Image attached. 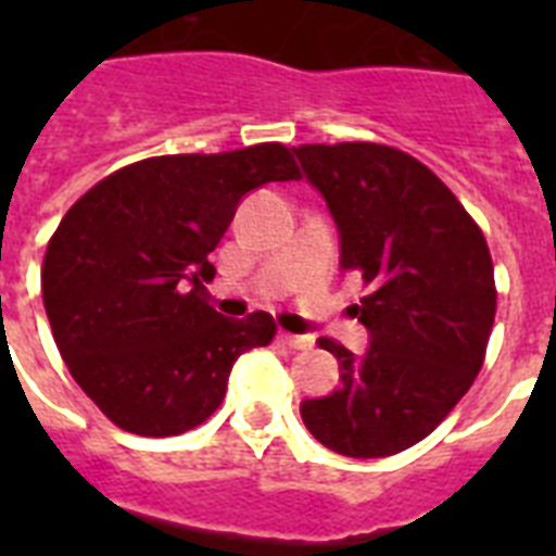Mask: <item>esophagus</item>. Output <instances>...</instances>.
Returning a JSON list of instances; mask_svg holds the SVG:
<instances>
[{"label":"esophagus","mask_w":556,"mask_h":556,"mask_svg":"<svg viewBox=\"0 0 556 556\" xmlns=\"http://www.w3.org/2000/svg\"><path fill=\"white\" fill-rule=\"evenodd\" d=\"M279 340H282V343L291 349H312L314 346V338H308V334H291V331H282V334H279Z\"/></svg>","instance_id":"esophagus-1"}]
</instances>
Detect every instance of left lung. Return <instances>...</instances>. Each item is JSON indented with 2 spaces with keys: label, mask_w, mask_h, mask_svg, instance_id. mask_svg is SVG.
Here are the masks:
<instances>
[{
  "label": "left lung",
  "mask_w": 556,
  "mask_h": 556,
  "mask_svg": "<svg viewBox=\"0 0 556 556\" xmlns=\"http://www.w3.org/2000/svg\"><path fill=\"white\" fill-rule=\"evenodd\" d=\"M340 230V268L364 279L355 317L371 346L355 357L338 340L331 395L300 415L323 447L383 458L427 439L484 364L496 282L484 233L430 167L387 143L294 147Z\"/></svg>",
  "instance_id": "1"
}]
</instances>
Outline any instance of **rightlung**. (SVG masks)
I'll return each mask as SVG.
<instances>
[{
  "label": "right lung",
  "instance_id": "right-lung-1",
  "mask_svg": "<svg viewBox=\"0 0 556 556\" xmlns=\"http://www.w3.org/2000/svg\"><path fill=\"white\" fill-rule=\"evenodd\" d=\"M282 143L135 161L74 201L42 260V303L77 387L135 435H181L216 413L236 357L268 346L265 312L207 303L210 253L244 192L296 181Z\"/></svg>",
  "mask_w": 556,
  "mask_h": 556
}]
</instances>
